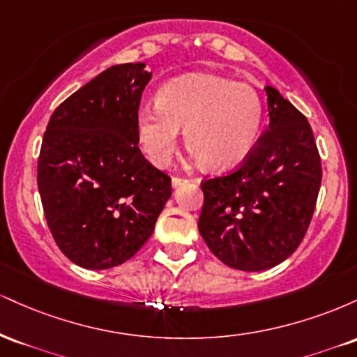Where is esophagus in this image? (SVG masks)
<instances>
[{"label":"esophagus","mask_w":357,"mask_h":357,"mask_svg":"<svg viewBox=\"0 0 357 357\" xmlns=\"http://www.w3.org/2000/svg\"><path fill=\"white\" fill-rule=\"evenodd\" d=\"M186 181H188V179L186 178H181V176H173V179H171V183H173L174 188L179 186V184L186 183Z\"/></svg>","instance_id":"34e87169"}]
</instances>
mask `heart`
I'll list each match as a JSON object with an SVG mask.
<instances>
[{"mask_svg":"<svg viewBox=\"0 0 357 357\" xmlns=\"http://www.w3.org/2000/svg\"><path fill=\"white\" fill-rule=\"evenodd\" d=\"M264 105L247 84L216 75H186L155 93V107L136 114V136L154 166H166L184 129V144L206 169L230 167L252 151Z\"/></svg>","mask_w":357,"mask_h":357,"instance_id":"heart-1","label":"heart"}]
</instances>
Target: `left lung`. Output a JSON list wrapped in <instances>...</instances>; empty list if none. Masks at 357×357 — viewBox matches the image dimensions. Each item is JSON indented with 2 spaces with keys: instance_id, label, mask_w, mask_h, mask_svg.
<instances>
[{
  "instance_id": "8db88e82",
  "label": "left lung",
  "mask_w": 357,
  "mask_h": 357,
  "mask_svg": "<svg viewBox=\"0 0 357 357\" xmlns=\"http://www.w3.org/2000/svg\"><path fill=\"white\" fill-rule=\"evenodd\" d=\"M268 130L235 169L204 178L198 228L228 267L260 272L282 264L304 240L322 181L312 127L267 85Z\"/></svg>"
}]
</instances>
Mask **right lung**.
Returning a JSON list of instances; mask_svg holds the SVG:
<instances>
[{
	"label": "right lung",
	"mask_w": 357,
	"mask_h": 357,
	"mask_svg": "<svg viewBox=\"0 0 357 357\" xmlns=\"http://www.w3.org/2000/svg\"><path fill=\"white\" fill-rule=\"evenodd\" d=\"M151 73L114 65L53 110L38 191L53 240L79 267L124 264L153 235L171 178L142 155L136 114Z\"/></svg>",
	"instance_id": "1"
}]
</instances>
